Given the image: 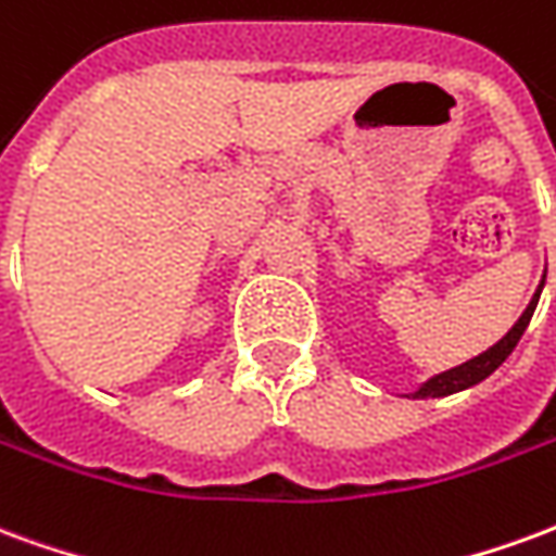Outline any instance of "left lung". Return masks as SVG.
<instances>
[{
	"mask_svg": "<svg viewBox=\"0 0 556 556\" xmlns=\"http://www.w3.org/2000/svg\"><path fill=\"white\" fill-rule=\"evenodd\" d=\"M542 286H545V277H542V282H539L536 294L530 298V303H527V309L521 313V318L515 321L513 330H509L501 342H494L489 351H482V354H477V357H470V361H465L462 366H453V369H446V372L441 375H431L429 381H422L414 393H405V399H443V396H453V393H462V390H467V387H477L479 381H485V378H489V375L494 372V369H497L509 354H513V349L518 345V339L525 337L527 325H530V318H533V313H536Z\"/></svg>",
	"mask_w": 556,
	"mask_h": 556,
	"instance_id": "1",
	"label": "left lung"
}]
</instances>
